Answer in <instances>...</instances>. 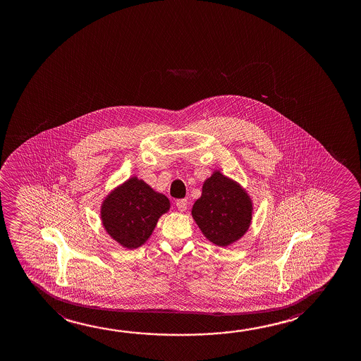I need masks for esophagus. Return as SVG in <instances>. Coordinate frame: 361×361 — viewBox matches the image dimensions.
Masks as SVG:
<instances>
[{
    "instance_id": "1",
    "label": "esophagus",
    "mask_w": 361,
    "mask_h": 361,
    "mask_svg": "<svg viewBox=\"0 0 361 361\" xmlns=\"http://www.w3.org/2000/svg\"><path fill=\"white\" fill-rule=\"evenodd\" d=\"M188 202L186 198H183V200H178V201H176V207H178L180 212H185V211L188 209Z\"/></svg>"
}]
</instances>
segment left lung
Returning a JSON list of instances; mask_svg holds the SVG:
<instances>
[{
	"mask_svg": "<svg viewBox=\"0 0 361 361\" xmlns=\"http://www.w3.org/2000/svg\"><path fill=\"white\" fill-rule=\"evenodd\" d=\"M252 213L247 191L221 171L204 181L202 195L192 207L193 219L203 235L219 247L231 245L247 233Z\"/></svg>",
	"mask_w": 361,
	"mask_h": 361,
	"instance_id": "1",
	"label": "left lung"
}]
</instances>
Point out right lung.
Masks as SVG:
<instances>
[{"instance_id": "add662e5", "label": "right lung", "mask_w": 361, "mask_h": 361, "mask_svg": "<svg viewBox=\"0 0 361 361\" xmlns=\"http://www.w3.org/2000/svg\"><path fill=\"white\" fill-rule=\"evenodd\" d=\"M169 208L170 201L165 195L134 176L104 198L101 219L116 242L127 249H137L148 240L159 218Z\"/></svg>"}]
</instances>
